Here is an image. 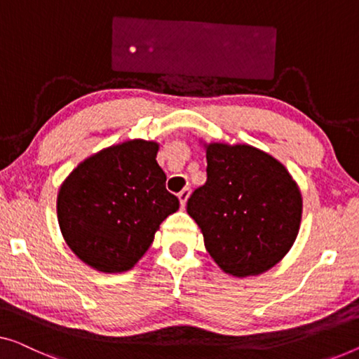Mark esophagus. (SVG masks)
Returning <instances> with one entry per match:
<instances>
[{
	"label": "esophagus",
	"mask_w": 359,
	"mask_h": 359,
	"mask_svg": "<svg viewBox=\"0 0 359 359\" xmlns=\"http://www.w3.org/2000/svg\"><path fill=\"white\" fill-rule=\"evenodd\" d=\"M178 197H180L181 207H184L186 202H188V197H189V188H184L183 191H181L180 194H178Z\"/></svg>",
	"instance_id": "esophagus-1"
}]
</instances>
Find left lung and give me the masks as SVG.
<instances>
[{
	"instance_id": "1",
	"label": "left lung",
	"mask_w": 359,
	"mask_h": 359,
	"mask_svg": "<svg viewBox=\"0 0 359 359\" xmlns=\"http://www.w3.org/2000/svg\"><path fill=\"white\" fill-rule=\"evenodd\" d=\"M205 249L226 273L257 275L293 246L303 201L292 176L251 145H207V181L186 205Z\"/></svg>"
}]
</instances>
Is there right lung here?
I'll return each mask as SVG.
<instances>
[{"mask_svg":"<svg viewBox=\"0 0 359 359\" xmlns=\"http://www.w3.org/2000/svg\"><path fill=\"white\" fill-rule=\"evenodd\" d=\"M158 144L134 139L84 160L58 194V222L67 246L100 272L134 267L160 223L180 209L158 167Z\"/></svg>","mask_w":359,"mask_h":359,"instance_id":"1","label":"right lung"}]
</instances>
